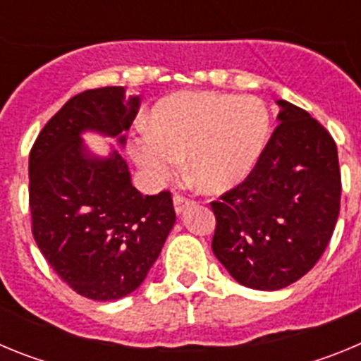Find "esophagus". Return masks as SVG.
Wrapping results in <instances>:
<instances>
[{"instance_id":"1","label":"esophagus","mask_w":361,"mask_h":361,"mask_svg":"<svg viewBox=\"0 0 361 361\" xmlns=\"http://www.w3.org/2000/svg\"><path fill=\"white\" fill-rule=\"evenodd\" d=\"M190 204H191V200L184 199V197H180V195L173 197V206H175V212H177V215L184 213V209H186Z\"/></svg>"}]
</instances>
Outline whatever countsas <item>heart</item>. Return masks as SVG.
<instances>
[{
  "label": "heart",
  "mask_w": 361,
  "mask_h": 361,
  "mask_svg": "<svg viewBox=\"0 0 361 361\" xmlns=\"http://www.w3.org/2000/svg\"><path fill=\"white\" fill-rule=\"evenodd\" d=\"M148 128L130 149L149 183L168 180L184 159L190 183L202 193L220 195L238 186L257 164L269 114L253 95L178 92L152 108Z\"/></svg>",
  "instance_id": "1"
}]
</instances>
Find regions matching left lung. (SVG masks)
<instances>
[{
    "instance_id": "left-lung-1",
    "label": "left lung",
    "mask_w": 361,
    "mask_h": 361,
    "mask_svg": "<svg viewBox=\"0 0 361 361\" xmlns=\"http://www.w3.org/2000/svg\"><path fill=\"white\" fill-rule=\"evenodd\" d=\"M244 183L212 202L213 253L245 288L275 291L307 273L333 237L342 178L329 132L288 101Z\"/></svg>"
}]
</instances>
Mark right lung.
<instances>
[{
	"instance_id": "add662e5",
	"label": "right lung",
	"mask_w": 361,
	"mask_h": 361,
	"mask_svg": "<svg viewBox=\"0 0 361 361\" xmlns=\"http://www.w3.org/2000/svg\"><path fill=\"white\" fill-rule=\"evenodd\" d=\"M139 104L123 86L82 92L44 124L28 159L34 240L73 291L99 302L145 282L175 224L168 191L142 195L116 148L101 157L82 141L94 132L124 148Z\"/></svg>"
}]
</instances>
